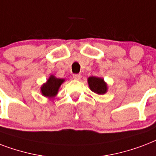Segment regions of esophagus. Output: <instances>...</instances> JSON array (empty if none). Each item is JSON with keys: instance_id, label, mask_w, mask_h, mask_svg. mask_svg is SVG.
Wrapping results in <instances>:
<instances>
[{"instance_id": "1", "label": "esophagus", "mask_w": 156, "mask_h": 156, "mask_svg": "<svg viewBox=\"0 0 156 156\" xmlns=\"http://www.w3.org/2000/svg\"><path fill=\"white\" fill-rule=\"evenodd\" d=\"M80 78H81V76H80V74H74V75H73V79L77 80H80Z\"/></svg>"}]
</instances>
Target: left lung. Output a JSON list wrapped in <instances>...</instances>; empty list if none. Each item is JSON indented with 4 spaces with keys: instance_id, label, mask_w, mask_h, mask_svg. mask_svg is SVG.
Returning a JSON list of instances; mask_svg holds the SVG:
<instances>
[{
    "instance_id": "1",
    "label": "left lung",
    "mask_w": 156,
    "mask_h": 156,
    "mask_svg": "<svg viewBox=\"0 0 156 156\" xmlns=\"http://www.w3.org/2000/svg\"><path fill=\"white\" fill-rule=\"evenodd\" d=\"M88 83L90 89L97 94H104L107 92V84L102 78L95 76L89 77L88 79Z\"/></svg>"
}]
</instances>
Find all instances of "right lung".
Wrapping results in <instances>:
<instances>
[{
    "label": "right lung",
    "mask_w": 156,
    "mask_h": 156,
    "mask_svg": "<svg viewBox=\"0 0 156 156\" xmlns=\"http://www.w3.org/2000/svg\"><path fill=\"white\" fill-rule=\"evenodd\" d=\"M64 81L63 79H58L51 76L45 84L41 87V93L44 97H54L58 93L59 87Z\"/></svg>",
    "instance_id": "right-lung-1"
}]
</instances>
